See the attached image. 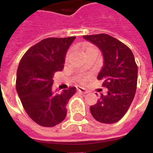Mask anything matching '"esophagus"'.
<instances>
[{
    "label": "esophagus",
    "instance_id": "obj_1",
    "mask_svg": "<svg viewBox=\"0 0 153 153\" xmlns=\"http://www.w3.org/2000/svg\"><path fill=\"white\" fill-rule=\"evenodd\" d=\"M77 91L80 92V93H82V94H87L88 93V91H86V89L83 88V87H81V86H78L77 87Z\"/></svg>",
    "mask_w": 153,
    "mask_h": 153
}]
</instances>
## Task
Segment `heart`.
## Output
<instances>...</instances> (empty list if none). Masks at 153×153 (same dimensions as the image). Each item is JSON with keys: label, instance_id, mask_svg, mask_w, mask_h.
<instances>
[{"label": "heart", "instance_id": "b5f03b06", "mask_svg": "<svg viewBox=\"0 0 153 153\" xmlns=\"http://www.w3.org/2000/svg\"><path fill=\"white\" fill-rule=\"evenodd\" d=\"M91 48V47H88V48H86V49H88V48Z\"/></svg>", "mask_w": 153, "mask_h": 153}]
</instances>
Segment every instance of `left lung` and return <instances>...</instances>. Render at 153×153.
<instances>
[{
  "mask_svg": "<svg viewBox=\"0 0 153 153\" xmlns=\"http://www.w3.org/2000/svg\"><path fill=\"white\" fill-rule=\"evenodd\" d=\"M98 47L103 56V66L98 79L103 80L108 89L106 95L90 107L96 121L104 124L116 123L128 111L135 96L137 83V66L130 49L107 34L83 36Z\"/></svg>",
  "mask_w": 153,
  "mask_h": 153,
  "instance_id": "obj_1",
  "label": "left lung"
}]
</instances>
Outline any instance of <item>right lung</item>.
Returning a JSON list of instances; mask_svg holds the SVG:
<instances>
[{
  "instance_id": "right-lung-1",
  "label": "right lung",
  "mask_w": 153,
  "mask_h": 153,
  "mask_svg": "<svg viewBox=\"0 0 153 153\" xmlns=\"http://www.w3.org/2000/svg\"><path fill=\"white\" fill-rule=\"evenodd\" d=\"M74 39L75 36L43 39L30 48L19 63L16 91L27 115L39 126L53 127L67 116V102L76 88L55 94L52 79L64 67L67 50Z\"/></svg>"
}]
</instances>
